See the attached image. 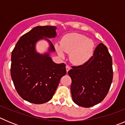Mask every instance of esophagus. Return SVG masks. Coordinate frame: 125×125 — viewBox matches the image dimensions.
Returning <instances> with one entry per match:
<instances>
[{
  "label": "esophagus",
  "mask_w": 125,
  "mask_h": 125,
  "mask_svg": "<svg viewBox=\"0 0 125 125\" xmlns=\"http://www.w3.org/2000/svg\"><path fill=\"white\" fill-rule=\"evenodd\" d=\"M66 71H67V72H68V71H69V69H71L70 66H69V65H66Z\"/></svg>",
  "instance_id": "esophagus-1"
}]
</instances>
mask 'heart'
<instances>
[{"label":"heart","instance_id":"heart-1","mask_svg":"<svg viewBox=\"0 0 125 125\" xmlns=\"http://www.w3.org/2000/svg\"><path fill=\"white\" fill-rule=\"evenodd\" d=\"M61 47L65 52L70 54L69 59L75 64H83L86 62L93 52L94 42L91 39L82 34L71 33L64 36L61 42ZM57 51L60 56L63 52L59 47Z\"/></svg>","mask_w":125,"mask_h":125}]
</instances>
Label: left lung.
<instances>
[{
    "label": "left lung",
    "instance_id": "8db88e82",
    "mask_svg": "<svg viewBox=\"0 0 125 125\" xmlns=\"http://www.w3.org/2000/svg\"><path fill=\"white\" fill-rule=\"evenodd\" d=\"M68 73L72 80L71 91L76 104L89 108L100 103L110 90L113 76L112 58L106 46L99 44L86 62L72 66Z\"/></svg>",
    "mask_w": 125,
    "mask_h": 125
}]
</instances>
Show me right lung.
I'll return each mask as SVG.
<instances>
[{
	"label": "right lung",
	"instance_id": "add662e5",
	"mask_svg": "<svg viewBox=\"0 0 125 125\" xmlns=\"http://www.w3.org/2000/svg\"><path fill=\"white\" fill-rule=\"evenodd\" d=\"M56 27L37 26L21 37L12 52L10 74L15 89L25 101L42 104L52 98L61 78L66 74L64 63L56 64L49 53L40 54L35 46L44 39L50 44L49 52L55 51L51 42L46 38L56 36Z\"/></svg>",
	"mask_w": 125,
	"mask_h": 125
}]
</instances>
